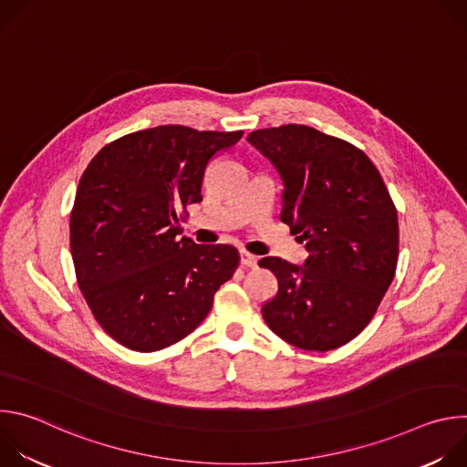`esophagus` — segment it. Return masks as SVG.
<instances>
[{
    "instance_id": "34e87169",
    "label": "esophagus",
    "mask_w": 467,
    "mask_h": 467,
    "mask_svg": "<svg viewBox=\"0 0 467 467\" xmlns=\"http://www.w3.org/2000/svg\"><path fill=\"white\" fill-rule=\"evenodd\" d=\"M256 262H258V258L254 254H251L247 251H240V264L245 265V268H254Z\"/></svg>"
}]
</instances>
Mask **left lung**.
<instances>
[{"instance_id":"8db88e82","label":"left lung","mask_w":467,"mask_h":467,"mask_svg":"<svg viewBox=\"0 0 467 467\" xmlns=\"http://www.w3.org/2000/svg\"><path fill=\"white\" fill-rule=\"evenodd\" d=\"M247 140L283 177L281 222L308 251L305 265L258 260L279 283L262 317L305 351L346 346L366 328L389 288L399 256L397 209L369 157L325 132L288 123Z\"/></svg>"}]
</instances>
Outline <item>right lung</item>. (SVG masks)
<instances>
[{
    "label": "right lung",
    "instance_id": "obj_1",
    "mask_svg": "<svg viewBox=\"0 0 467 467\" xmlns=\"http://www.w3.org/2000/svg\"><path fill=\"white\" fill-rule=\"evenodd\" d=\"M242 135L159 125L107 144L83 171L70 214L76 277L118 344L140 353L177 344L233 277L238 251L179 238V220L203 199L211 161Z\"/></svg>",
    "mask_w": 467,
    "mask_h": 467
}]
</instances>
